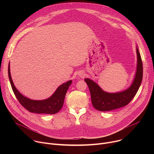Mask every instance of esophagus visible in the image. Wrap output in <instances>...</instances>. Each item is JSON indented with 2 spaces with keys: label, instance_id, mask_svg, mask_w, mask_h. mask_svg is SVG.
Wrapping results in <instances>:
<instances>
[{
  "label": "esophagus",
  "instance_id": "obj_1",
  "mask_svg": "<svg viewBox=\"0 0 154 154\" xmlns=\"http://www.w3.org/2000/svg\"><path fill=\"white\" fill-rule=\"evenodd\" d=\"M85 73L83 72H80L79 73V75L80 76V77H83L84 76H85Z\"/></svg>",
  "mask_w": 154,
  "mask_h": 154
}]
</instances>
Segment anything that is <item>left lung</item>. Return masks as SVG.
I'll use <instances>...</instances> for the list:
<instances>
[{"instance_id": "1", "label": "left lung", "mask_w": 154, "mask_h": 154, "mask_svg": "<svg viewBox=\"0 0 154 154\" xmlns=\"http://www.w3.org/2000/svg\"><path fill=\"white\" fill-rule=\"evenodd\" d=\"M137 68L135 79L128 89L119 93H109L103 91L93 80L85 79V81L90 89L93 106L99 111L106 112L127 105L136 95L143 79V63L137 47Z\"/></svg>"}]
</instances>
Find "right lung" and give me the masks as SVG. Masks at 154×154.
I'll list each match as a JSON object with an SVG mask.
<instances>
[{"label":"right lung","instance_id":"obj_1","mask_svg":"<svg viewBox=\"0 0 154 154\" xmlns=\"http://www.w3.org/2000/svg\"><path fill=\"white\" fill-rule=\"evenodd\" d=\"M8 72L12 90L19 103L30 112L38 114H55L58 113L63 105L66 94L69 86L72 83V80L63 83L56 90L55 92L47 99L41 100H32L21 94L16 88L10 74V63Z\"/></svg>","mask_w":154,"mask_h":154}]
</instances>
